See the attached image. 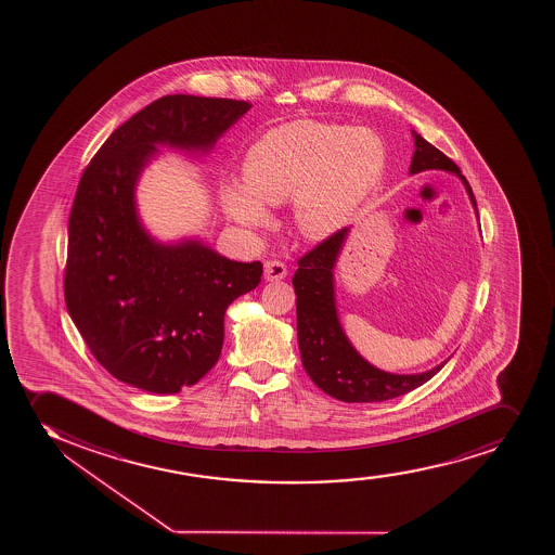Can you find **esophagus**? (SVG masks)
<instances>
[{
    "label": "esophagus",
    "instance_id": "obj_1",
    "mask_svg": "<svg viewBox=\"0 0 555 555\" xmlns=\"http://www.w3.org/2000/svg\"><path fill=\"white\" fill-rule=\"evenodd\" d=\"M287 275V267L281 261L264 262V280L280 281Z\"/></svg>",
    "mask_w": 555,
    "mask_h": 555
}]
</instances>
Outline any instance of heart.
Masks as SVG:
<instances>
[{"label":"heart","instance_id":"obj_1","mask_svg":"<svg viewBox=\"0 0 555 555\" xmlns=\"http://www.w3.org/2000/svg\"><path fill=\"white\" fill-rule=\"evenodd\" d=\"M387 163L382 137L370 128L296 120L270 129L249 147L243 183L222 189L235 222L255 230L270 220L264 205L293 199L296 230L322 241L345 228L374 192Z\"/></svg>","mask_w":555,"mask_h":555}]
</instances>
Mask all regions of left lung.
<instances>
[{
	"mask_svg": "<svg viewBox=\"0 0 555 555\" xmlns=\"http://www.w3.org/2000/svg\"><path fill=\"white\" fill-rule=\"evenodd\" d=\"M414 153L409 173L424 170H444L455 173L470 198L472 207L478 217V205L470 185L455 163L444 153L431 146L426 139L413 131ZM350 228L337 231L327 241L319 244L298 261V270L293 278L298 314V346L301 363L312 383L325 395L346 403L385 402L398 396L408 395L421 387L439 372L444 363L421 374H390L370 364L353 348L350 338L338 320L335 301V267L338 255L345 248Z\"/></svg>",
	"mask_w": 555,
	"mask_h": 555,
	"instance_id": "8db88e82",
	"label": "left lung"
}]
</instances>
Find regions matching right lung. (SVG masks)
<instances>
[{
    "label": "right lung",
    "instance_id": "obj_1",
    "mask_svg": "<svg viewBox=\"0 0 555 555\" xmlns=\"http://www.w3.org/2000/svg\"><path fill=\"white\" fill-rule=\"evenodd\" d=\"M249 107L223 98H159L115 129L81 176L64 298L98 363L131 387L176 395L198 383L222 351L225 309L261 281L259 261H231L198 238L160 243L134 198L157 147L205 155Z\"/></svg>",
    "mask_w": 555,
    "mask_h": 555
}]
</instances>
